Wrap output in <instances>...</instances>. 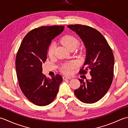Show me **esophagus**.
Returning <instances> with one entry per match:
<instances>
[{
  "label": "esophagus",
  "instance_id": "1",
  "mask_svg": "<svg viewBox=\"0 0 128 128\" xmlns=\"http://www.w3.org/2000/svg\"><path fill=\"white\" fill-rule=\"evenodd\" d=\"M63 79H64V80H70V79H71V77H68V76H64L63 77Z\"/></svg>",
  "mask_w": 128,
  "mask_h": 128
}]
</instances>
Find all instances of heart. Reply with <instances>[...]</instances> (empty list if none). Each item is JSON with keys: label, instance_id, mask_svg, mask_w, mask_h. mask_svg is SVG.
I'll list each match as a JSON object with an SVG mask.
<instances>
[{"label": "heart", "instance_id": "1", "mask_svg": "<svg viewBox=\"0 0 128 128\" xmlns=\"http://www.w3.org/2000/svg\"><path fill=\"white\" fill-rule=\"evenodd\" d=\"M61 42L70 50H74L79 45V41L76 37L72 35H66L63 36L61 39ZM55 45L52 44L50 46L48 50V56L52 57L54 55ZM76 66V64L74 62L64 64L61 67V70L64 74H71L73 70Z\"/></svg>", "mask_w": 128, "mask_h": 128}]
</instances>
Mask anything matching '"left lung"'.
I'll list each match as a JSON object with an SVG mask.
<instances>
[{"label":"left lung","mask_w":128,"mask_h":128,"mask_svg":"<svg viewBox=\"0 0 128 128\" xmlns=\"http://www.w3.org/2000/svg\"><path fill=\"white\" fill-rule=\"evenodd\" d=\"M75 31L84 44L86 57L80 74L90 71L91 79H78L79 88L74 94L84 103H94L103 98L112 84L114 75V58L113 51L102 34L95 28L80 24L67 26Z\"/></svg>","instance_id":"8db88e82"}]
</instances>
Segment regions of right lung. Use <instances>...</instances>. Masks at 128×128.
<instances>
[{
    "label": "right lung",
    "instance_id": "add662e5",
    "mask_svg": "<svg viewBox=\"0 0 128 128\" xmlns=\"http://www.w3.org/2000/svg\"><path fill=\"white\" fill-rule=\"evenodd\" d=\"M64 26H41L31 30L18 50L15 67L19 87L31 102L38 106L48 105L56 97L62 81L61 75L47 78L42 64L47 59L52 39L64 30Z\"/></svg>",
    "mask_w": 128,
    "mask_h": 128
}]
</instances>
